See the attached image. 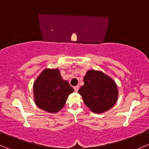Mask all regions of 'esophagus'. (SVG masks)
I'll return each mask as SVG.
<instances>
[{"label": "esophagus", "instance_id": "34e87169", "mask_svg": "<svg viewBox=\"0 0 149 149\" xmlns=\"http://www.w3.org/2000/svg\"><path fill=\"white\" fill-rule=\"evenodd\" d=\"M73 88H74L75 91H79V85L73 87Z\"/></svg>", "mask_w": 149, "mask_h": 149}]
</instances>
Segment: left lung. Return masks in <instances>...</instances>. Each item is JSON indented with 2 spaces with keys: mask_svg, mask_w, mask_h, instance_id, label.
Instances as JSON below:
<instances>
[{
  "mask_svg": "<svg viewBox=\"0 0 149 149\" xmlns=\"http://www.w3.org/2000/svg\"><path fill=\"white\" fill-rule=\"evenodd\" d=\"M79 90L85 104L95 113L109 110L117 102L118 89L115 81L102 71L89 70Z\"/></svg>",
  "mask_w": 149,
  "mask_h": 149,
  "instance_id": "8db88e82",
  "label": "left lung"
}]
</instances>
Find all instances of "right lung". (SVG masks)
Listing matches in <instances>:
<instances>
[{
    "label": "right lung",
    "mask_w": 149,
    "mask_h": 149,
    "mask_svg": "<svg viewBox=\"0 0 149 149\" xmlns=\"http://www.w3.org/2000/svg\"><path fill=\"white\" fill-rule=\"evenodd\" d=\"M73 91L68 82L62 79L58 68L45 69L33 86L36 105L51 113L61 110L65 104L68 95Z\"/></svg>",
    "instance_id": "obj_1"
}]
</instances>
